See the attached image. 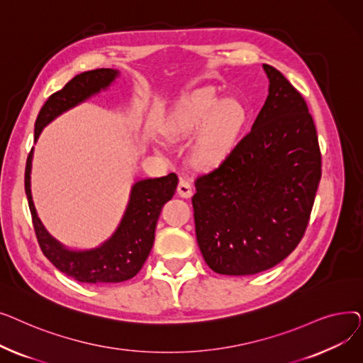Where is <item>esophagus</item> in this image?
Returning <instances> with one entry per match:
<instances>
[{
    "mask_svg": "<svg viewBox=\"0 0 363 363\" xmlns=\"http://www.w3.org/2000/svg\"><path fill=\"white\" fill-rule=\"evenodd\" d=\"M178 194L184 199L191 197L193 196V184L185 178H181L179 184H178Z\"/></svg>",
    "mask_w": 363,
    "mask_h": 363,
    "instance_id": "34e87169",
    "label": "esophagus"
}]
</instances>
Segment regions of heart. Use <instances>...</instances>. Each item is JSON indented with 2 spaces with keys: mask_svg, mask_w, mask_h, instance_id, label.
Instances as JSON below:
<instances>
[{
  "mask_svg": "<svg viewBox=\"0 0 363 363\" xmlns=\"http://www.w3.org/2000/svg\"><path fill=\"white\" fill-rule=\"evenodd\" d=\"M245 113L235 100H222L213 91H199L182 99L170 111L164 133L170 140L197 135L191 160L197 167L218 166L235 144L242 129Z\"/></svg>",
  "mask_w": 363,
  "mask_h": 363,
  "instance_id": "obj_1",
  "label": "heart"
}]
</instances>
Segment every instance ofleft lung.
I'll use <instances>...</instances> for the list:
<instances>
[{
  "instance_id": "obj_1",
  "label": "left lung",
  "mask_w": 363,
  "mask_h": 363,
  "mask_svg": "<svg viewBox=\"0 0 363 363\" xmlns=\"http://www.w3.org/2000/svg\"><path fill=\"white\" fill-rule=\"evenodd\" d=\"M269 94L249 133L196 179V235L208 268L253 275L287 257L306 231L320 181V150L308 104L263 65Z\"/></svg>"
}]
</instances>
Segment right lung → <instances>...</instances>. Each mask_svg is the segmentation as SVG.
<instances>
[{
	"label": "right lung",
	"instance_id": "right-lung-1",
	"mask_svg": "<svg viewBox=\"0 0 363 363\" xmlns=\"http://www.w3.org/2000/svg\"><path fill=\"white\" fill-rule=\"evenodd\" d=\"M118 74L119 72L113 69L84 72L74 76L63 89L54 92L36 118L35 141L51 121L110 86ZM32 155L33 148L26 162L25 191L38 244L44 256L60 272L79 282H122L135 277L151 252L162 207L175 194L178 177L169 174L162 178L137 181L132 185L128 207L114 234L95 249L69 250L47 233L36 215L30 193Z\"/></svg>",
	"mask_w": 363,
	"mask_h": 363
}]
</instances>
